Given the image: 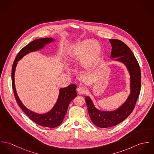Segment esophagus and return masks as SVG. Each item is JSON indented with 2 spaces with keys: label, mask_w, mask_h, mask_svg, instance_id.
Masks as SVG:
<instances>
[{
  "label": "esophagus",
  "mask_w": 154,
  "mask_h": 154,
  "mask_svg": "<svg viewBox=\"0 0 154 154\" xmlns=\"http://www.w3.org/2000/svg\"><path fill=\"white\" fill-rule=\"evenodd\" d=\"M78 92L79 94H81V95H84L85 94L86 92H87V88L84 87H82V86H80L78 88Z\"/></svg>",
  "instance_id": "34e87169"
}]
</instances>
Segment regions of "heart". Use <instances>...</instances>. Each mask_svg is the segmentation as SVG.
<instances>
[{"mask_svg": "<svg viewBox=\"0 0 154 154\" xmlns=\"http://www.w3.org/2000/svg\"><path fill=\"white\" fill-rule=\"evenodd\" d=\"M102 53V47L97 41L84 40L74 44L67 52V59L70 62L81 60V65L89 69L98 61Z\"/></svg>", "mask_w": 154, "mask_h": 154, "instance_id": "obj_1", "label": "heart"}]
</instances>
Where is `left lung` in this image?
<instances>
[{
    "mask_svg": "<svg viewBox=\"0 0 154 154\" xmlns=\"http://www.w3.org/2000/svg\"><path fill=\"white\" fill-rule=\"evenodd\" d=\"M112 46L110 59L126 66L130 75V94L117 109L104 111L97 109L89 96L85 97L88 113L92 123L101 128L114 126L124 121L131 113L140 94L141 73L138 62L129 47L119 40H109Z\"/></svg>",
    "mask_w": 154,
    "mask_h": 154,
    "instance_id": "obj_1",
    "label": "left lung"
}]
</instances>
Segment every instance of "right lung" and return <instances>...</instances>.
I'll return each instance as SVG.
<instances>
[{"mask_svg":"<svg viewBox=\"0 0 154 154\" xmlns=\"http://www.w3.org/2000/svg\"><path fill=\"white\" fill-rule=\"evenodd\" d=\"M55 41L56 39L53 38H38L31 42L19 52L14 60L12 68V88L19 106L28 117L36 124L50 128L57 127L62 123L70 103L77 96V92L76 91V85L75 84H70L67 87L60 88L57 101L53 107L47 112L40 114L29 110L22 104L15 88V72L18 62L24 56L29 53L42 50L47 45Z\"/></svg>","mask_w":154,"mask_h":154,"instance_id":"obj_1","label":"right lung"}]
</instances>
